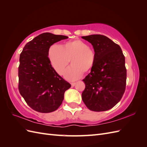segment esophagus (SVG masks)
Returning a JSON list of instances; mask_svg holds the SVG:
<instances>
[{
  "mask_svg": "<svg viewBox=\"0 0 147 147\" xmlns=\"http://www.w3.org/2000/svg\"><path fill=\"white\" fill-rule=\"evenodd\" d=\"M75 84H76V83H71V85H72V86H74Z\"/></svg>",
  "mask_w": 147,
  "mask_h": 147,
  "instance_id": "34e87169",
  "label": "esophagus"
}]
</instances>
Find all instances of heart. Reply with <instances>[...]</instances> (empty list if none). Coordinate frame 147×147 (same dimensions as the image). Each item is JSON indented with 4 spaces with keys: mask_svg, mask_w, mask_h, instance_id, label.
Here are the masks:
<instances>
[{
    "mask_svg": "<svg viewBox=\"0 0 147 147\" xmlns=\"http://www.w3.org/2000/svg\"><path fill=\"white\" fill-rule=\"evenodd\" d=\"M48 58L52 67L61 74L70 61L71 65L64 72V77L74 81L93 68L96 63L94 51L81 40L65 43L63 47L53 44L48 50Z\"/></svg>",
    "mask_w": 147,
    "mask_h": 147,
    "instance_id": "1",
    "label": "heart"
}]
</instances>
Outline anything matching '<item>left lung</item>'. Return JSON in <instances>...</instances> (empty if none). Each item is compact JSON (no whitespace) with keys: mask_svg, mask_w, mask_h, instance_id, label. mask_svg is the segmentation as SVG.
<instances>
[{"mask_svg":"<svg viewBox=\"0 0 147 147\" xmlns=\"http://www.w3.org/2000/svg\"><path fill=\"white\" fill-rule=\"evenodd\" d=\"M82 38L91 43L96 54L94 67L83 80L85 89L82 100L92 111L108 110L118 103L125 91V57L118 44L104 35L95 34Z\"/></svg>","mask_w":147,"mask_h":147,"instance_id":"8db88e82","label":"left lung"}]
</instances>
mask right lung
<instances>
[{
    "label": "right lung",
    "instance_id": "obj_1",
    "mask_svg": "<svg viewBox=\"0 0 147 147\" xmlns=\"http://www.w3.org/2000/svg\"><path fill=\"white\" fill-rule=\"evenodd\" d=\"M68 37L45 32L38 35L23 48L18 67L21 95L31 109L40 113L56 110L71 87L52 67L48 50L55 43Z\"/></svg>",
    "mask_w": 147,
    "mask_h": 147
}]
</instances>
